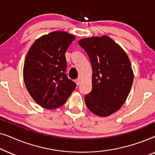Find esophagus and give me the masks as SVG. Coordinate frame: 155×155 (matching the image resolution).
<instances>
[{
  "instance_id": "esophagus-1",
  "label": "esophagus",
  "mask_w": 155,
  "mask_h": 155,
  "mask_svg": "<svg viewBox=\"0 0 155 155\" xmlns=\"http://www.w3.org/2000/svg\"><path fill=\"white\" fill-rule=\"evenodd\" d=\"M75 83L78 84V85H79V84H80V78H78V79H76L75 80Z\"/></svg>"
}]
</instances>
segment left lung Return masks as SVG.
<instances>
[{
    "label": "left lung",
    "mask_w": 155,
    "mask_h": 155,
    "mask_svg": "<svg viewBox=\"0 0 155 155\" xmlns=\"http://www.w3.org/2000/svg\"><path fill=\"white\" fill-rule=\"evenodd\" d=\"M78 44L92 66V90L84 97L86 106L95 115L107 117L121 108L130 92L134 78L130 59L107 35L84 38Z\"/></svg>",
    "instance_id": "obj_1"
}]
</instances>
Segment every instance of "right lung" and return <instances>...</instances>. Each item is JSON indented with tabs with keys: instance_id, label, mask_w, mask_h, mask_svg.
Masks as SVG:
<instances>
[{
	"instance_id": "right-lung-1",
	"label": "right lung",
	"mask_w": 155,
	"mask_h": 155,
	"mask_svg": "<svg viewBox=\"0 0 155 155\" xmlns=\"http://www.w3.org/2000/svg\"><path fill=\"white\" fill-rule=\"evenodd\" d=\"M75 36L54 31L38 38L27 52L23 78L27 91L41 107L58 108L66 102L76 84L65 74V54Z\"/></svg>"
}]
</instances>
